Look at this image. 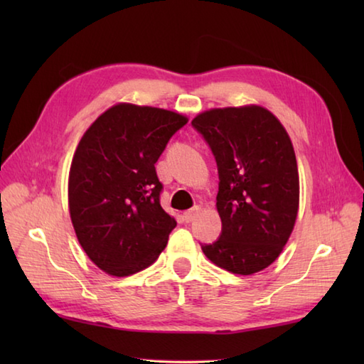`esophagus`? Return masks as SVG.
Returning a JSON list of instances; mask_svg holds the SVG:
<instances>
[{
    "mask_svg": "<svg viewBox=\"0 0 364 364\" xmlns=\"http://www.w3.org/2000/svg\"><path fill=\"white\" fill-rule=\"evenodd\" d=\"M200 211H202V208H200V206H196V208H192V210L184 211V213H183L184 222H192V220H194V219L197 218V215L200 214Z\"/></svg>",
    "mask_w": 364,
    "mask_h": 364,
    "instance_id": "obj_1",
    "label": "esophagus"
}]
</instances>
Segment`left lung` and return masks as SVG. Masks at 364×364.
Masks as SVG:
<instances>
[{
    "mask_svg": "<svg viewBox=\"0 0 364 364\" xmlns=\"http://www.w3.org/2000/svg\"><path fill=\"white\" fill-rule=\"evenodd\" d=\"M192 125L210 144L220 180L222 235L202 250L231 274H257L280 257L296 225L300 186L291 137L259 105L214 107Z\"/></svg>",
    "mask_w": 364,
    "mask_h": 364,
    "instance_id": "obj_1",
    "label": "left lung"
}]
</instances>
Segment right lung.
<instances>
[{
  "label": "right lung",
  "mask_w": 364,
  "mask_h": 364,
  "mask_svg": "<svg viewBox=\"0 0 364 364\" xmlns=\"http://www.w3.org/2000/svg\"><path fill=\"white\" fill-rule=\"evenodd\" d=\"M180 112L117 103L86 129L68 173V211L90 261L112 277L151 266L176 220L159 203L156 164L188 123Z\"/></svg>",
  "instance_id": "add662e5"
}]
</instances>
